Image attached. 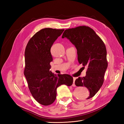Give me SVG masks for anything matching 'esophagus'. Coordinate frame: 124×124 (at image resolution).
Masks as SVG:
<instances>
[{
    "label": "esophagus",
    "mask_w": 124,
    "mask_h": 124,
    "mask_svg": "<svg viewBox=\"0 0 124 124\" xmlns=\"http://www.w3.org/2000/svg\"><path fill=\"white\" fill-rule=\"evenodd\" d=\"M73 84H72V86L75 87V86H76V85H75V80H76V77H73Z\"/></svg>",
    "instance_id": "esophagus-1"
}]
</instances>
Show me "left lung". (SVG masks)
I'll use <instances>...</instances> for the list:
<instances>
[{
    "mask_svg": "<svg viewBox=\"0 0 124 124\" xmlns=\"http://www.w3.org/2000/svg\"><path fill=\"white\" fill-rule=\"evenodd\" d=\"M69 39L77 49L78 60L84 68L87 67L85 77H78L75 81L77 86L87 88L93 97L104 82V73L108 67L107 49L101 38L90 27L79 26L66 29L62 36Z\"/></svg>",
    "mask_w": 124,
    "mask_h": 124,
    "instance_id": "8db88e82",
    "label": "left lung"
}]
</instances>
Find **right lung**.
Listing matches in <instances>:
<instances>
[{
    "instance_id": "right-lung-1",
    "label": "right lung",
    "mask_w": 124,
    "mask_h": 124,
    "mask_svg": "<svg viewBox=\"0 0 124 124\" xmlns=\"http://www.w3.org/2000/svg\"><path fill=\"white\" fill-rule=\"evenodd\" d=\"M64 29L45 28L38 31L29 40L25 49L24 75L33 98L43 106H49L56 97V89L61 85L70 86L73 77L68 74L52 73L51 48Z\"/></svg>"
}]
</instances>
